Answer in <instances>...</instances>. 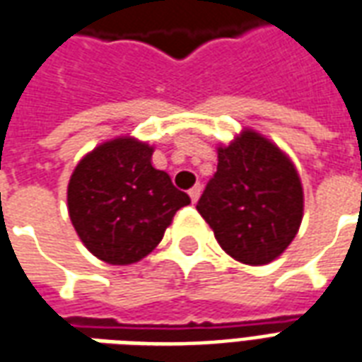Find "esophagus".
<instances>
[{"mask_svg": "<svg viewBox=\"0 0 362 362\" xmlns=\"http://www.w3.org/2000/svg\"><path fill=\"white\" fill-rule=\"evenodd\" d=\"M199 196H202V186H199V184H196L194 188L189 189V197H192V202L196 204L197 199H199Z\"/></svg>", "mask_w": 362, "mask_h": 362, "instance_id": "obj_1", "label": "esophagus"}]
</instances>
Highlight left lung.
Masks as SVG:
<instances>
[{
	"instance_id": "1",
	"label": "left lung",
	"mask_w": 362,
	"mask_h": 362,
	"mask_svg": "<svg viewBox=\"0 0 362 362\" xmlns=\"http://www.w3.org/2000/svg\"><path fill=\"white\" fill-rule=\"evenodd\" d=\"M217 160L197 211L230 258L266 266L287 250L303 223L298 170L285 151L252 127L221 143Z\"/></svg>"
}]
</instances>
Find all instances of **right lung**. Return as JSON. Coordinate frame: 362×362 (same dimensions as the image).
I'll return each instance as SVG.
<instances>
[{
  "label": "right lung",
  "instance_id": "add662e5",
  "mask_svg": "<svg viewBox=\"0 0 362 362\" xmlns=\"http://www.w3.org/2000/svg\"><path fill=\"white\" fill-rule=\"evenodd\" d=\"M155 147L132 135L96 145L67 184V211L85 248L112 266L143 259L163 240L188 194L151 163Z\"/></svg>",
  "mask_w": 362,
  "mask_h": 362
}]
</instances>
